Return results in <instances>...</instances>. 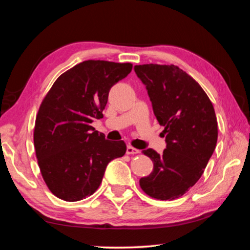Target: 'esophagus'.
<instances>
[{
	"instance_id": "34e87169",
	"label": "esophagus",
	"mask_w": 250,
	"mask_h": 250,
	"mask_svg": "<svg viewBox=\"0 0 250 250\" xmlns=\"http://www.w3.org/2000/svg\"><path fill=\"white\" fill-rule=\"evenodd\" d=\"M138 153H140V151L138 149H135V147L131 146H126V154H138Z\"/></svg>"
}]
</instances>
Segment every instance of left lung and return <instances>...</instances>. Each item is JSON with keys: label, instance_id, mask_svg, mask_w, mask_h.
Segmentation results:
<instances>
[{"label": "left lung", "instance_id": "left-lung-1", "mask_svg": "<svg viewBox=\"0 0 250 250\" xmlns=\"http://www.w3.org/2000/svg\"><path fill=\"white\" fill-rule=\"evenodd\" d=\"M134 70L146 86L167 141L162 154L142 151L153 162V170L139 183L152 198L175 200L200 180L216 146L213 104L200 83L175 65H137Z\"/></svg>", "mask_w": 250, "mask_h": 250}]
</instances>
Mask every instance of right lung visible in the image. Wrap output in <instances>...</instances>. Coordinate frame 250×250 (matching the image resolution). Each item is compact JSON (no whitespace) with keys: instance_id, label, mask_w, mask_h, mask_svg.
Returning a JSON list of instances; mask_svg holds the SVG:
<instances>
[{"instance_id":"right-lung-1","label":"right lung","mask_w":250,"mask_h":250,"mask_svg":"<svg viewBox=\"0 0 250 250\" xmlns=\"http://www.w3.org/2000/svg\"><path fill=\"white\" fill-rule=\"evenodd\" d=\"M131 70V62L84 61L59 76L44 97L34 146L42 176L56 197L77 202L94 194L108 163L125 155V143L105 140L91 122L104 117L110 88Z\"/></svg>"}]
</instances>
